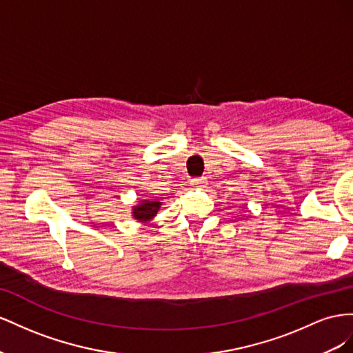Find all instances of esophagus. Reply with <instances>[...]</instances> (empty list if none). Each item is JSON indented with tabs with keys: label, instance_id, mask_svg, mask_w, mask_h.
Listing matches in <instances>:
<instances>
[{
	"label": "esophagus",
	"instance_id": "1",
	"mask_svg": "<svg viewBox=\"0 0 353 353\" xmlns=\"http://www.w3.org/2000/svg\"><path fill=\"white\" fill-rule=\"evenodd\" d=\"M205 185V179H192L190 180V186H194V188H203Z\"/></svg>",
	"mask_w": 353,
	"mask_h": 353
}]
</instances>
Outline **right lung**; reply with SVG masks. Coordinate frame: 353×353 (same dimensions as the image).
I'll return each instance as SVG.
<instances>
[{"instance_id": "1", "label": "right lung", "mask_w": 353, "mask_h": 353, "mask_svg": "<svg viewBox=\"0 0 353 353\" xmlns=\"http://www.w3.org/2000/svg\"><path fill=\"white\" fill-rule=\"evenodd\" d=\"M161 205H163V203L158 199H140L139 204L132 208V216L140 223H146V221L152 220L157 216Z\"/></svg>"}]
</instances>
